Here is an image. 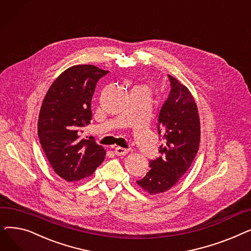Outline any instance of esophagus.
<instances>
[{"instance_id": "esophagus-1", "label": "esophagus", "mask_w": 251, "mask_h": 251, "mask_svg": "<svg viewBox=\"0 0 251 251\" xmlns=\"http://www.w3.org/2000/svg\"><path fill=\"white\" fill-rule=\"evenodd\" d=\"M114 151H115V154H117V155H125L128 153L129 150L121 148V147H117V148H115Z\"/></svg>"}]
</instances>
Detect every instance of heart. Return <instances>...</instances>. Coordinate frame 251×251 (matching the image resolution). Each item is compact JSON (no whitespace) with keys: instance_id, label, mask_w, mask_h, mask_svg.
<instances>
[{"instance_id":"obj_1","label":"heart","mask_w":251,"mask_h":251,"mask_svg":"<svg viewBox=\"0 0 251 251\" xmlns=\"http://www.w3.org/2000/svg\"><path fill=\"white\" fill-rule=\"evenodd\" d=\"M134 88H146V87H143V86H135Z\"/></svg>"}]
</instances>
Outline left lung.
Returning <instances> with one entry per match:
<instances>
[{
	"label": "left lung",
	"mask_w": 251,
	"mask_h": 251,
	"mask_svg": "<svg viewBox=\"0 0 251 251\" xmlns=\"http://www.w3.org/2000/svg\"><path fill=\"white\" fill-rule=\"evenodd\" d=\"M168 77L171 90L157 119L161 155L150 162L147 175L136 181L150 194L172 188L187 172L200 148L201 122L194 99L185 85Z\"/></svg>",
	"instance_id": "1"
}]
</instances>
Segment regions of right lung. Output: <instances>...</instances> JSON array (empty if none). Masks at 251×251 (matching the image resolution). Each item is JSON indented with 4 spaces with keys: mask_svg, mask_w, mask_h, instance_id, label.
<instances>
[{
    "mask_svg": "<svg viewBox=\"0 0 251 251\" xmlns=\"http://www.w3.org/2000/svg\"><path fill=\"white\" fill-rule=\"evenodd\" d=\"M109 71L94 65H76L52 82L38 116L37 134L51 168L66 181L89 177L105 151L92 137L82 138L90 123L91 98L100 78Z\"/></svg>",
    "mask_w": 251,
    "mask_h": 251,
    "instance_id": "1",
    "label": "right lung"
}]
</instances>
